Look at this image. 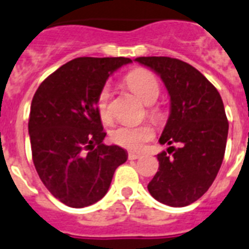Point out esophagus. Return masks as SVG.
<instances>
[{"instance_id": "34e87169", "label": "esophagus", "mask_w": 249, "mask_h": 249, "mask_svg": "<svg viewBox=\"0 0 249 249\" xmlns=\"http://www.w3.org/2000/svg\"><path fill=\"white\" fill-rule=\"evenodd\" d=\"M128 159L129 160H138V159H141V155H138V153H129Z\"/></svg>"}]
</instances>
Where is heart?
<instances>
[{"instance_id":"1","label":"heart","mask_w":249,"mask_h":249,"mask_svg":"<svg viewBox=\"0 0 249 249\" xmlns=\"http://www.w3.org/2000/svg\"><path fill=\"white\" fill-rule=\"evenodd\" d=\"M125 84L129 89L138 97L144 105H148L147 115L153 121L160 123L163 120V111L160 107L152 106L160 97V83L152 72L145 69H135L130 71L125 78ZM97 111L101 119L105 123L112 119V110H111V87L105 84L98 92L96 100ZM111 141L115 144L124 147L129 151H142L144 145L155 137V129L152 125H120L111 131Z\"/></svg>"}]
</instances>
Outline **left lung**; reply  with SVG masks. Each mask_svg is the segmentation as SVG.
<instances>
[{
	"instance_id": "1",
	"label": "left lung",
	"mask_w": 249,
	"mask_h": 249,
	"mask_svg": "<svg viewBox=\"0 0 249 249\" xmlns=\"http://www.w3.org/2000/svg\"><path fill=\"white\" fill-rule=\"evenodd\" d=\"M135 61L156 71L170 96V116L160 143L179 144L157 155L159 171L148 192L171 207L191 205L209 191L223 163L229 123L221 96L203 74L181 60L151 56Z\"/></svg>"
}]
</instances>
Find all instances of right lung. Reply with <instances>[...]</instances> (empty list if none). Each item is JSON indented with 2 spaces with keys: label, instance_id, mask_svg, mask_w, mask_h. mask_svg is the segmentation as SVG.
<instances>
[{
  "label": "right lung",
  "instance_id": "1",
  "mask_svg": "<svg viewBox=\"0 0 249 249\" xmlns=\"http://www.w3.org/2000/svg\"><path fill=\"white\" fill-rule=\"evenodd\" d=\"M126 57H78L38 87L30 106L32 157L44 187L69 207L82 209L104 197L115 170L128 159L106 133L96 100L110 74Z\"/></svg>",
  "mask_w": 249,
  "mask_h": 249
}]
</instances>
